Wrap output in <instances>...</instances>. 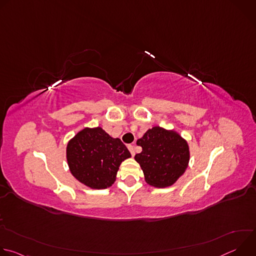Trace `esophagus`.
Instances as JSON below:
<instances>
[{
	"label": "esophagus",
	"mask_w": 256,
	"mask_h": 256,
	"mask_svg": "<svg viewBox=\"0 0 256 256\" xmlns=\"http://www.w3.org/2000/svg\"><path fill=\"white\" fill-rule=\"evenodd\" d=\"M128 150H130V152L132 156H134L136 151H134V146H132V144H128Z\"/></svg>",
	"instance_id": "1"
}]
</instances>
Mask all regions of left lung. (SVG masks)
I'll list each match as a JSON object with an SVG mask.
<instances>
[{"instance_id":"obj_1","label":"left lung","mask_w":256,"mask_h":256,"mask_svg":"<svg viewBox=\"0 0 256 256\" xmlns=\"http://www.w3.org/2000/svg\"><path fill=\"white\" fill-rule=\"evenodd\" d=\"M142 152L134 156L148 184L163 188L174 184L190 162L188 142L175 130L154 126L136 140Z\"/></svg>"}]
</instances>
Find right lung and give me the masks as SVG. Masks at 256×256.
Listing matches in <instances>:
<instances>
[{"mask_svg":"<svg viewBox=\"0 0 256 256\" xmlns=\"http://www.w3.org/2000/svg\"><path fill=\"white\" fill-rule=\"evenodd\" d=\"M132 157L122 142L101 128H85L66 146V161L77 180L93 190L110 188L122 161Z\"/></svg>","mask_w":256,"mask_h":256,"instance_id":"obj_1","label":"right lung"}]
</instances>
